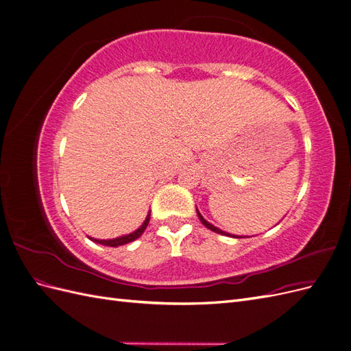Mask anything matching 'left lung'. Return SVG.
<instances>
[{"label":"left lung","instance_id":"left-lung-1","mask_svg":"<svg viewBox=\"0 0 351 351\" xmlns=\"http://www.w3.org/2000/svg\"><path fill=\"white\" fill-rule=\"evenodd\" d=\"M197 217H199V219L202 221V224H204L206 228H209V230H212V231H214V232H218V234H222V236H230L228 234V232H226V231H222V230H219V228H217V227H214V226H212V224H209V222L204 218V217H202L200 214H199V210H197ZM231 237H236V236H231Z\"/></svg>","mask_w":351,"mask_h":351}]
</instances>
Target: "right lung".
I'll list each match as a JSON object with an SVG mask.
<instances>
[{
	"mask_svg": "<svg viewBox=\"0 0 351 351\" xmlns=\"http://www.w3.org/2000/svg\"><path fill=\"white\" fill-rule=\"evenodd\" d=\"M149 218H151V212H149V215L146 217V219H145V222L142 224V227L137 228L134 232H132V234H129V236H123V237L112 239V240H98V239H90V237H89V239H90L92 241H95V243L104 244V246H110V247L123 246V244H127V243H130V241H133V240H136V239H139V237L143 234V231L146 230L147 224H149Z\"/></svg>",
	"mask_w": 351,
	"mask_h": 351,
	"instance_id": "add662e5",
	"label": "right lung"
}]
</instances>
